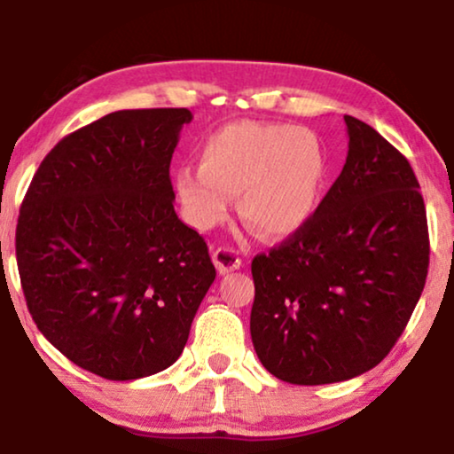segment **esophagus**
Here are the masks:
<instances>
[{
  "instance_id": "esophagus-1",
  "label": "esophagus",
  "mask_w": 454,
  "mask_h": 454,
  "mask_svg": "<svg viewBox=\"0 0 454 454\" xmlns=\"http://www.w3.org/2000/svg\"><path fill=\"white\" fill-rule=\"evenodd\" d=\"M214 263L220 274H228L232 272V270H239L240 268L239 251L231 249V247H217L214 251Z\"/></svg>"
}]
</instances>
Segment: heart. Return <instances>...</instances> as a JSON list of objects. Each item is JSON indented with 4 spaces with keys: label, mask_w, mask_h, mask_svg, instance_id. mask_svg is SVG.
Returning a JSON list of instances; mask_svg holds the SVG:
<instances>
[{
    "label": "heart",
    "mask_w": 454,
    "mask_h": 454,
    "mask_svg": "<svg viewBox=\"0 0 454 454\" xmlns=\"http://www.w3.org/2000/svg\"><path fill=\"white\" fill-rule=\"evenodd\" d=\"M199 160L174 176L182 211L199 231L220 226L239 197L245 222L266 237H291L318 211L329 176L323 140L285 123L223 125L200 145Z\"/></svg>",
    "instance_id": "obj_1"
}]
</instances>
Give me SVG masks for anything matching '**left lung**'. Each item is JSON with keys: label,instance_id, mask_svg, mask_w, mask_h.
I'll list each match as a JSON object with an SVG mask.
<instances>
[{"label": "left lung", "instance_id": "obj_1", "mask_svg": "<svg viewBox=\"0 0 454 454\" xmlns=\"http://www.w3.org/2000/svg\"><path fill=\"white\" fill-rule=\"evenodd\" d=\"M348 157L306 226L251 262V340L295 386L377 366L403 335L429 266L427 217L411 163L346 114Z\"/></svg>", "mask_w": 454, "mask_h": 454}]
</instances>
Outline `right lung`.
<instances>
[{
	"label": "right lung",
	"instance_id": "right-lung-1",
	"mask_svg": "<svg viewBox=\"0 0 454 454\" xmlns=\"http://www.w3.org/2000/svg\"><path fill=\"white\" fill-rule=\"evenodd\" d=\"M188 108L117 111L73 131L33 176L16 226L25 300L56 349L111 381L180 358L215 280L174 209L169 163Z\"/></svg>",
	"mask_w": 454,
	"mask_h": 454
}]
</instances>
